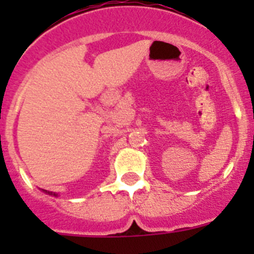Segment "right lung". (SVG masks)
Masks as SVG:
<instances>
[{
  "instance_id": "add662e5",
  "label": "right lung",
  "mask_w": 254,
  "mask_h": 254,
  "mask_svg": "<svg viewBox=\"0 0 254 254\" xmlns=\"http://www.w3.org/2000/svg\"><path fill=\"white\" fill-rule=\"evenodd\" d=\"M46 192H47V190H46ZM48 193H49V192H48ZM49 194H53V196H57V194H56V193H52V192H51V193H49Z\"/></svg>"
}]
</instances>
